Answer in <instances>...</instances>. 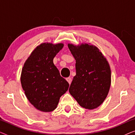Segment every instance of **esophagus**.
<instances>
[{
    "label": "esophagus",
    "mask_w": 135,
    "mask_h": 135,
    "mask_svg": "<svg viewBox=\"0 0 135 135\" xmlns=\"http://www.w3.org/2000/svg\"><path fill=\"white\" fill-rule=\"evenodd\" d=\"M66 80L68 81V82L69 83V84H71V83L72 82V79L71 77H68V78H66Z\"/></svg>",
    "instance_id": "obj_1"
}]
</instances>
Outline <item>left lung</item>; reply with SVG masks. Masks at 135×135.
<instances>
[{"mask_svg": "<svg viewBox=\"0 0 135 135\" xmlns=\"http://www.w3.org/2000/svg\"><path fill=\"white\" fill-rule=\"evenodd\" d=\"M68 48L75 60L76 75L69 91L79 105L88 109L98 108L108 96L111 71L106 58L95 46L87 44Z\"/></svg>", "mask_w": 135, "mask_h": 135, "instance_id": "left-lung-1", "label": "left lung"}]
</instances>
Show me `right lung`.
Wrapping results in <instances>:
<instances>
[{
  "instance_id": "right-lung-1",
  "label": "right lung",
  "mask_w": 135,
  "mask_h": 135,
  "mask_svg": "<svg viewBox=\"0 0 135 135\" xmlns=\"http://www.w3.org/2000/svg\"><path fill=\"white\" fill-rule=\"evenodd\" d=\"M63 46L41 44L31 53L22 69V88L29 102L40 111L55 110L69 88V83L61 76L53 61Z\"/></svg>"
}]
</instances>
